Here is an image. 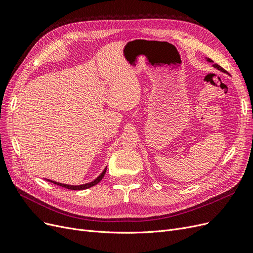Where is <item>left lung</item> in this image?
I'll return each instance as SVG.
<instances>
[{
  "instance_id": "left-lung-1",
  "label": "left lung",
  "mask_w": 253,
  "mask_h": 253,
  "mask_svg": "<svg viewBox=\"0 0 253 253\" xmlns=\"http://www.w3.org/2000/svg\"><path fill=\"white\" fill-rule=\"evenodd\" d=\"M208 61H210V62H211V59H208ZM213 66H214V67H216V68H217V70H219V71H221V72H225V70H224V68H223V67H221V66H219L218 64H213Z\"/></svg>"
}]
</instances>
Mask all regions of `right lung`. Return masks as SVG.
Here are the masks:
<instances>
[{
	"label": "right lung",
	"mask_w": 253,
	"mask_h": 253,
	"mask_svg": "<svg viewBox=\"0 0 253 253\" xmlns=\"http://www.w3.org/2000/svg\"><path fill=\"white\" fill-rule=\"evenodd\" d=\"M105 171H106V169H104V171H103L100 175H99L98 177H97L94 181H91V182H89V183H85V185H81V186H68V185H64V183H59V182L52 181V180H49V181H50V182H53V183H56V185H58V186H60V187H63V188L70 189V190H84V189H87V188H90V187H93V186L97 185V183L103 178V176H104V174H105Z\"/></svg>",
	"instance_id": "obj_1"
}]
</instances>
